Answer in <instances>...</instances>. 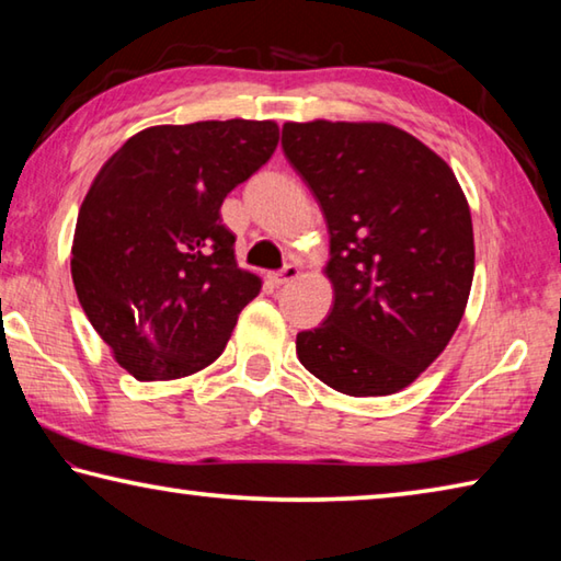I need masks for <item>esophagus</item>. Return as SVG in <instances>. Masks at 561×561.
Returning a JSON list of instances; mask_svg holds the SVG:
<instances>
[{
    "mask_svg": "<svg viewBox=\"0 0 561 561\" xmlns=\"http://www.w3.org/2000/svg\"><path fill=\"white\" fill-rule=\"evenodd\" d=\"M299 267H294V264H287V267H284V270H279V272H274L272 274V282L274 284H277V287H279V284H289V282H294V279H297L299 277Z\"/></svg>",
    "mask_w": 561,
    "mask_h": 561,
    "instance_id": "1",
    "label": "esophagus"
}]
</instances>
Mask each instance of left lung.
Wrapping results in <instances>:
<instances>
[{
  "label": "left lung",
  "instance_id": "8db88e82",
  "mask_svg": "<svg viewBox=\"0 0 561 561\" xmlns=\"http://www.w3.org/2000/svg\"><path fill=\"white\" fill-rule=\"evenodd\" d=\"M282 148L324 213L334 287L324 324L297 334L301 366L346 396L403 391L468 307V197L435 150L391 123L287 121Z\"/></svg>",
  "mask_w": 561,
  "mask_h": 561
}]
</instances>
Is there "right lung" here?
Masks as SVG:
<instances>
[{
  "instance_id": "add662e5",
  "label": "right lung",
  "mask_w": 561,
  "mask_h": 561,
  "mask_svg": "<svg viewBox=\"0 0 561 561\" xmlns=\"http://www.w3.org/2000/svg\"><path fill=\"white\" fill-rule=\"evenodd\" d=\"M274 121L150 126L93 178L71 277L91 327L138 381H173L222 354L262 279L237 267L222 201L272 158Z\"/></svg>"
}]
</instances>
